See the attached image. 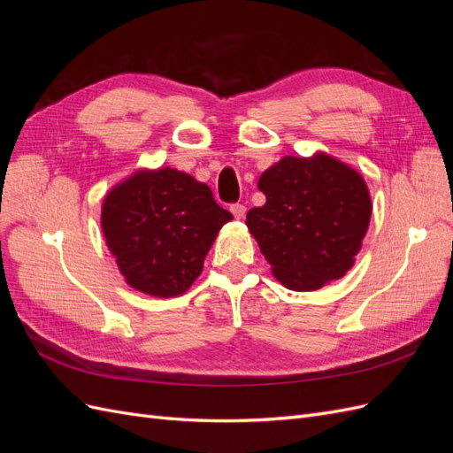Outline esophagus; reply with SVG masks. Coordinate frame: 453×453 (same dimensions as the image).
<instances>
[{
	"mask_svg": "<svg viewBox=\"0 0 453 453\" xmlns=\"http://www.w3.org/2000/svg\"><path fill=\"white\" fill-rule=\"evenodd\" d=\"M230 211H232V215H234L236 219H243V215H245V205L243 203H232L230 205Z\"/></svg>",
	"mask_w": 453,
	"mask_h": 453,
	"instance_id": "34e87169",
	"label": "esophagus"
}]
</instances>
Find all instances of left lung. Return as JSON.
I'll list each match as a JSON object with an SVG mask.
<instances>
[{"label":"left lung","mask_w":453,"mask_h":453,"mask_svg":"<svg viewBox=\"0 0 453 453\" xmlns=\"http://www.w3.org/2000/svg\"><path fill=\"white\" fill-rule=\"evenodd\" d=\"M266 203L248 211L260 253L287 289L315 291L346 276L368 230L363 177L325 153L283 157L258 180Z\"/></svg>","instance_id":"left-lung-1"}]
</instances>
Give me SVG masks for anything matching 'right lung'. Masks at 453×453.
Returning a JSON list of instances; mask_svg holds the SVG:
<instances>
[{
  "label": "right lung",
  "mask_w": 453,
  "mask_h": 453,
  "mask_svg": "<svg viewBox=\"0 0 453 453\" xmlns=\"http://www.w3.org/2000/svg\"><path fill=\"white\" fill-rule=\"evenodd\" d=\"M232 219L211 188L173 168L135 172L102 205L107 248L127 283L150 296L183 295Z\"/></svg>",
  "instance_id": "obj_1"
}]
</instances>
